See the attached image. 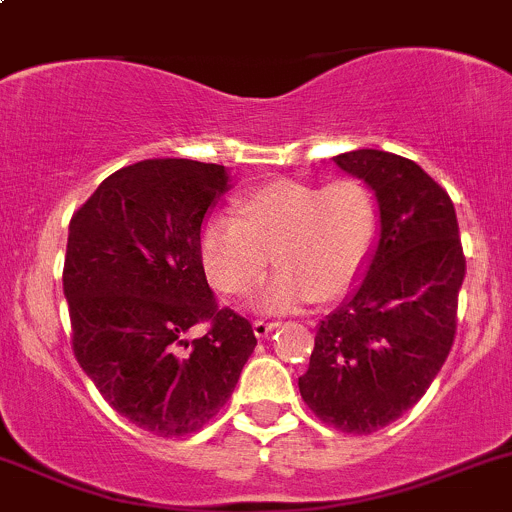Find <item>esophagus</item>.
<instances>
[{"mask_svg":"<svg viewBox=\"0 0 512 512\" xmlns=\"http://www.w3.org/2000/svg\"><path fill=\"white\" fill-rule=\"evenodd\" d=\"M280 327V322H270V319H255L252 322V329H255V337H267L270 332Z\"/></svg>","mask_w":512,"mask_h":512,"instance_id":"obj_1","label":"esophagus"}]
</instances>
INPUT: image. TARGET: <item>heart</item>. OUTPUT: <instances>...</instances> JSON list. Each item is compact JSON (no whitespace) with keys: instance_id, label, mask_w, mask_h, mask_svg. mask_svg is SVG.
Segmentation results:
<instances>
[{"instance_id":"1","label":"heart","mask_w":512,"mask_h":512,"mask_svg":"<svg viewBox=\"0 0 512 512\" xmlns=\"http://www.w3.org/2000/svg\"><path fill=\"white\" fill-rule=\"evenodd\" d=\"M237 215L240 220L215 215L203 225L200 257L215 289L245 294L265 277L275 255L280 270L260 292L267 309L349 294L379 237V203L359 178L324 185L267 180L237 198Z\"/></svg>"}]
</instances>
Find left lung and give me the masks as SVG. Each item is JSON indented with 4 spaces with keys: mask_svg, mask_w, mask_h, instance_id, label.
<instances>
[{
    "mask_svg": "<svg viewBox=\"0 0 512 512\" xmlns=\"http://www.w3.org/2000/svg\"><path fill=\"white\" fill-rule=\"evenodd\" d=\"M334 163L379 200V247L347 302L324 317L299 394L344 433H374L426 394L456 339L466 255L456 208L414 160L386 151Z\"/></svg>",
    "mask_w": 512,
    "mask_h": 512,
    "instance_id": "8db88e82",
    "label": "left lung"
}]
</instances>
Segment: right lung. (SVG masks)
I'll use <instances>...</instances> for the list:
<instances>
[{
  "label": "right lung",
  "instance_id": "add662e5",
  "mask_svg": "<svg viewBox=\"0 0 512 512\" xmlns=\"http://www.w3.org/2000/svg\"><path fill=\"white\" fill-rule=\"evenodd\" d=\"M227 190L225 165L153 158L108 175L69 223L64 294L71 347L103 399L163 438L227 404L257 339L218 307L200 225ZM193 328H205L189 339Z\"/></svg>",
  "mask_w": 512,
  "mask_h": 512
}]
</instances>
